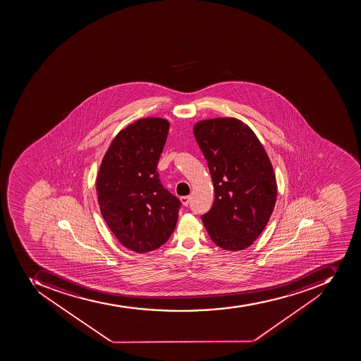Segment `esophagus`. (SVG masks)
Wrapping results in <instances>:
<instances>
[{"label": "esophagus", "instance_id": "obj_1", "mask_svg": "<svg viewBox=\"0 0 361 361\" xmlns=\"http://www.w3.org/2000/svg\"><path fill=\"white\" fill-rule=\"evenodd\" d=\"M190 196H182V197H180V201H182L183 205H185V207H188V203H190Z\"/></svg>", "mask_w": 361, "mask_h": 361}]
</instances>
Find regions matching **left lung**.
<instances>
[{
  "label": "left lung",
  "mask_w": 361,
  "mask_h": 361,
  "mask_svg": "<svg viewBox=\"0 0 361 361\" xmlns=\"http://www.w3.org/2000/svg\"><path fill=\"white\" fill-rule=\"evenodd\" d=\"M214 186V202L201 216L219 247H250L270 220L276 200V175L263 145L237 118L205 119L194 126Z\"/></svg>",
  "instance_id": "8db88e82"
}]
</instances>
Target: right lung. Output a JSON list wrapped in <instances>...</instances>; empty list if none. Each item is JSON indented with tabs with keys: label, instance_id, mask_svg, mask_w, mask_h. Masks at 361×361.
I'll use <instances>...</instances> for the list:
<instances>
[{
	"label": "right lung",
	"instance_id": "add662e5",
	"mask_svg": "<svg viewBox=\"0 0 361 361\" xmlns=\"http://www.w3.org/2000/svg\"><path fill=\"white\" fill-rule=\"evenodd\" d=\"M169 123L139 119L117 134L97 176L100 212L121 244L147 253L167 242L176 227L180 201L162 186L157 166Z\"/></svg>",
	"mask_w": 361,
	"mask_h": 361
}]
</instances>
